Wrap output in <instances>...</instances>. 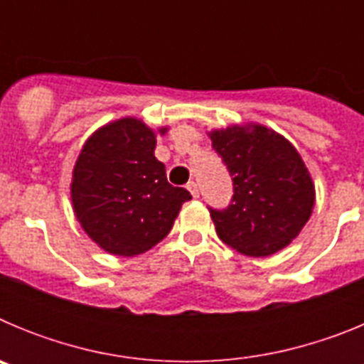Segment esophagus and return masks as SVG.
I'll use <instances>...</instances> for the list:
<instances>
[{
	"label": "esophagus",
	"mask_w": 364,
	"mask_h": 364,
	"mask_svg": "<svg viewBox=\"0 0 364 364\" xmlns=\"http://www.w3.org/2000/svg\"><path fill=\"white\" fill-rule=\"evenodd\" d=\"M188 189H189V193H191L193 198H197L198 195H200V191H198V184L197 182H193V180L188 184Z\"/></svg>",
	"instance_id": "esophagus-1"
}]
</instances>
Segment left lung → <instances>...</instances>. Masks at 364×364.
Returning a JSON list of instances; mask_svg holds the SVG:
<instances>
[{"instance_id":"1","label":"left lung","mask_w":364,"mask_h":364,"mask_svg":"<svg viewBox=\"0 0 364 364\" xmlns=\"http://www.w3.org/2000/svg\"><path fill=\"white\" fill-rule=\"evenodd\" d=\"M233 176L226 210H210L218 239L247 257L281 252L301 233L315 204V186L299 151L260 124L210 131Z\"/></svg>"}]
</instances>
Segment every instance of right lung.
I'll use <instances>...</instances> for the list:
<instances>
[{"mask_svg": "<svg viewBox=\"0 0 364 364\" xmlns=\"http://www.w3.org/2000/svg\"><path fill=\"white\" fill-rule=\"evenodd\" d=\"M166 131L160 127L159 134ZM154 147L156 131L125 117L96 129L74 164V215L89 239L111 255L134 257L156 246L191 198L188 189L167 182Z\"/></svg>", "mask_w": 364, "mask_h": 364, "instance_id": "add662e5", "label": "right lung"}]
</instances>
